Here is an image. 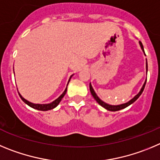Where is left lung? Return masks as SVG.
Instances as JSON below:
<instances>
[{
    "mask_svg": "<svg viewBox=\"0 0 160 160\" xmlns=\"http://www.w3.org/2000/svg\"><path fill=\"white\" fill-rule=\"evenodd\" d=\"M139 45H140L141 48H142L143 52H144V50H143V44H142L141 41H139ZM146 68H147V71H148V62H146ZM146 82H147V79H146V80H145L144 83H143V87H142V88L140 89V91H139V92L138 93V94L136 95V96H134V97L132 98V100H129L128 102H127V103H122V104H119V105H110V104H108V103H104V102L102 101V100H100V98L98 97L97 95H96V93L95 92L94 89H93V88H92V84H91V83H90V84H89V88H90L91 93H92V96H93V97H94V99L96 100V102H97V103H99V104L101 105L102 107L104 108L105 109H107V110H108V111H111V112H116V111L121 110V109H123V108H125L128 107L129 105H131V104H132V103H133L134 102L136 101V100H137L138 98H139V96H140V95L142 94V92H143V89H144L145 84H146Z\"/></svg>",
    "mask_w": 160,
    "mask_h": 160,
    "instance_id": "obj_1",
    "label": "left lung"
}]
</instances>
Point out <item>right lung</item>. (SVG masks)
<instances>
[{
    "label": "right lung",
    "instance_id": "add662e5",
    "mask_svg": "<svg viewBox=\"0 0 160 160\" xmlns=\"http://www.w3.org/2000/svg\"><path fill=\"white\" fill-rule=\"evenodd\" d=\"M73 75H72L71 77H70L69 80H68V83H69L70 81V79L72 78V77ZM68 84H67V87H68ZM66 92H67V88H65V90L64 91V92L62 93V94L60 95V96H59L58 98H57V100H55L54 101H52V103H46V104H39V103H31V102L28 101L27 100H25L24 98L22 97V96H21V94L19 93V96L21 98V100H23V101L24 102V103H26V104H28L29 107L32 108L34 109H37V110H39V111H48V110H52V109L55 108L56 107H57V105L60 103V100H62V98L64 97V95L66 94Z\"/></svg>",
    "mask_w": 160,
    "mask_h": 160
}]
</instances>
